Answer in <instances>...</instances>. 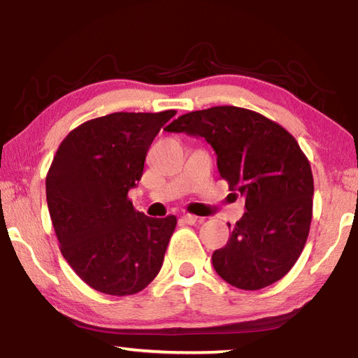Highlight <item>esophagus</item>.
<instances>
[{
  "instance_id": "esophagus-1",
  "label": "esophagus",
  "mask_w": 358,
  "mask_h": 358,
  "mask_svg": "<svg viewBox=\"0 0 358 358\" xmlns=\"http://www.w3.org/2000/svg\"><path fill=\"white\" fill-rule=\"evenodd\" d=\"M181 221L186 222V224H196V222L199 221V217H197V216H194V215H189V213H187V215H183V216H181Z\"/></svg>"
}]
</instances>
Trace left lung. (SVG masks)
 Here are the masks:
<instances>
[{
	"instance_id": "1",
	"label": "left lung",
	"mask_w": 358,
	"mask_h": 358,
	"mask_svg": "<svg viewBox=\"0 0 358 358\" xmlns=\"http://www.w3.org/2000/svg\"><path fill=\"white\" fill-rule=\"evenodd\" d=\"M166 131L203 137L229 189L246 199L227 245L211 256L216 273L245 290L280 281L300 257L313 217V172L299 142L264 115L234 106L185 113Z\"/></svg>"
}]
</instances>
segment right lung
Returning <instances> with one entry per match:
<instances>
[{"label":"right lung","mask_w":358,"mask_h":358,"mask_svg":"<svg viewBox=\"0 0 358 358\" xmlns=\"http://www.w3.org/2000/svg\"><path fill=\"white\" fill-rule=\"evenodd\" d=\"M177 113L117 112L85 121L59 143L45 178L48 213L71 268L108 295L141 292L159 273L177 217L136 211L151 142Z\"/></svg>","instance_id":"obj_1"}]
</instances>
